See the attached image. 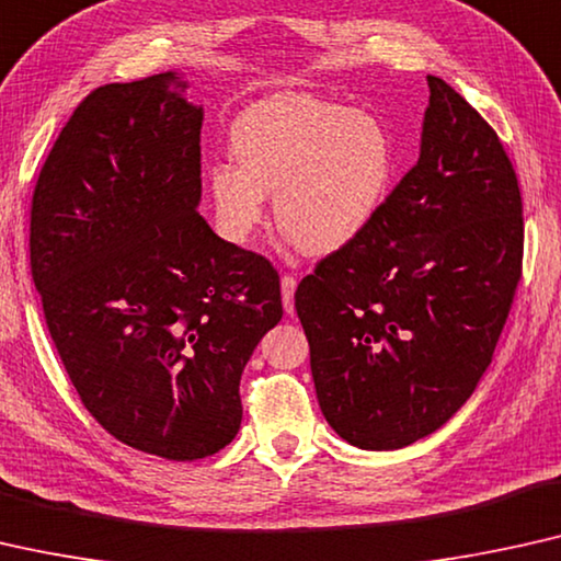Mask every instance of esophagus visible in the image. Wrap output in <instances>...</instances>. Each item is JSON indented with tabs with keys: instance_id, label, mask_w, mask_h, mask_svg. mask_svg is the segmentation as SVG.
I'll return each instance as SVG.
<instances>
[{
	"instance_id": "1",
	"label": "esophagus",
	"mask_w": 561,
	"mask_h": 561,
	"mask_svg": "<svg viewBox=\"0 0 561 561\" xmlns=\"http://www.w3.org/2000/svg\"><path fill=\"white\" fill-rule=\"evenodd\" d=\"M295 289H297V277H291V274H284V277H282V305H284V312H287V314H295V302H291V297H295Z\"/></svg>"
}]
</instances>
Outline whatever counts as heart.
Here are the masks:
<instances>
[{
    "label": "heart",
    "instance_id": "heart-1",
    "mask_svg": "<svg viewBox=\"0 0 561 561\" xmlns=\"http://www.w3.org/2000/svg\"><path fill=\"white\" fill-rule=\"evenodd\" d=\"M236 164L205 172L216 231L249 247L266 220V195L284 239L307 254L351 247L381 210L393 178V141L381 119L312 96H272L231 126Z\"/></svg>",
    "mask_w": 561,
    "mask_h": 561
}]
</instances>
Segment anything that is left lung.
I'll list each match as a JSON object with an SVG mask.
<instances>
[{"label":"left lung","instance_id":"obj_1","mask_svg":"<svg viewBox=\"0 0 561 561\" xmlns=\"http://www.w3.org/2000/svg\"><path fill=\"white\" fill-rule=\"evenodd\" d=\"M427 85L420 160L295 291L322 414L360 449L412 445L470 399L520 282L514 164L453 85Z\"/></svg>","mask_w":561,"mask_h":561}]
</instances>
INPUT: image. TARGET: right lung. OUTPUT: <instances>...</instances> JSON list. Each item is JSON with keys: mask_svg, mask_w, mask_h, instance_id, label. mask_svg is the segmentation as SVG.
Returning a JSON list of instances; mask_svg holds the SVG:
<instances>
[{"mask_svg": "<svg viewBox=\"0 0 561 561\" xmlns=\"http://www.w3.org/2000/svg\"><path fill=\"white\" fill-rule=\"evenodd\" d=\"M157 73L91 91L47 154L30 266L70 383L101 427L164 460L216 455L282 320L279 274L198 213L203 106Z\"/></svg>", "mask_w": 561, "mask_h": 561, "instance_id": "1", "label": "right lung"}]
</instances>
